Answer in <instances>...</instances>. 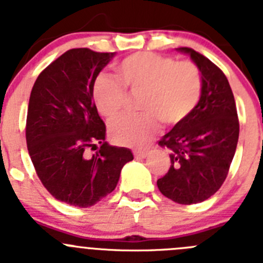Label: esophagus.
Returning a JSON list of instances; mask_svg holds the SVG:
<instances>
[{"label":"esophagus","instance_id":"1","mask_svg":"<svg viewBox=\"0 0 263 263\" xmlns=\"http://www.w3.org/2000/svg\"><path fill=\"white\" fill-rule=\"evenodd\" d=\"M133 154L136 158H145V157H147L148 152L147 150H134Z\"/></svg>","mask_w":263,"mask_h":263}]
</instances>
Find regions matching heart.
Returning a JSON list of instances; mask_svg holds the SVG:
<instances>
[{
    "instance_id": "1",
    "label": "heart",
    "mask_w": 263,
    "mask_h": 263,
    "mask_svg": "<svg viewBox=\"0 0 263 263\" xmlns=\"http://www.w3.org/2000/svg\"><path fill=\"white\" fill-rule=\"evenodd\" d=\"M121 83L101 76L93 88L97 109L108 120L122 113L129 95L139 96L143 113L121 117L110 125L111 139L129 147L145 146L160 122L166 127L184 124L196 110L203 95L200 68L191 60H176L154 52H137L116 67Z\"/></svg>"
}]
</instances>
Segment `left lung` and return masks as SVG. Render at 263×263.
I'll return each instance as SVG.
<instances>
[{
  "label": "left lung",
  "instance_id": "1",
  "mask_svg": "<svg viewBox=\"0 0 263 263\" xmlns=\"http://www.w3.org/2000/svg\"><path fill=\"white\" fill-rule=\"evenodd\" d=\"M179 50L190 53L200 68L203 95L191 117L158 142L170 150L171 164L157 184L175 203L196 204L215 195L225 182L236 153L240 122L224 72L192 48Z\"/></svg>",
  "mask_w": 263,
  "mask_h": 263
}]
</instances>
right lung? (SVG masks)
Returning a JSON list of instances; mask_svg holds the SVG:
<instances>
[{"label": "right lung", "mask_w": 263, "mask_h": 263, "mask_svg": "<svg viewBox=\"0 0 263 263\" xmlns=\"http://www.w3.org/2000/svg\"><path fill=\"white\" fill-rule=\"evenodd\" d=\"M115 52L72 48L39 73L31 89L26 143L42 184L59 201L88 208L116 188L129 148L105 142L106 127L93 101L100 71ZM99 150L93 156L89 150Z\"/></svg>", "instance_id": "add662e5"}]
</instances>
